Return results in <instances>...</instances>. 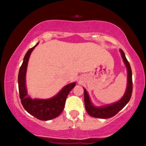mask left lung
Segmentation results:
<instances>
[{
	"mask_svg": "<svg viewBox=\"0 0 146 146\" xmlns=\"http://www.w3.org/2000/svg\"><path fill=\"white\" fill-rule=\"evenodd\" d=\"M119 51L121 54L123 62H124V64H125V66L127 68V72H128V79H127L128 82H127V87L124 95L119 101L115 102V103L106 106H103L96 107L93 105L92 102H90L89 95H88L86 89L84 88L85 108H86V112L90 116L102 119H108L114 117L128 103L130 98H131L132 93V70L131 68H130V64H129L128 61L125 58L124 52L122 51L121 48L119 49Z\"/></svg>",
	"mask_w": 146,
	"mask_h": 146,
	"instance_id": "1",
	"label": "left lung"
}]
</instances>
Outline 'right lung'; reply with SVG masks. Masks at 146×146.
I'll return each instance as SVG.
<instances>
[{"mask_svg":"<svg viewBox=\"0 0 146 146\" xmlns=\"http://www.w3.org/2000/svg\"><path fill=\"white\" fill-rule=\"evenodd\" d=\"M38 43L28 50L18 73V89L22 105L30 115L42 121H48L58 117L63 111L68 93L74 88L75 82L65 86L56 96L46 100L31 99L26 88V72L30 55Z\"/></svg>","mask_w":146,"mask_h":146,"instance_id":"1","label":"right lung"}]
</instances>
